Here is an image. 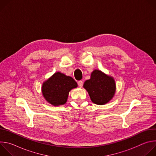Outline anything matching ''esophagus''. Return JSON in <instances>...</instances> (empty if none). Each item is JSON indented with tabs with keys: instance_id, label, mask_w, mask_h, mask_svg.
<instances>
[{
	"instance_id": "obj_1",
	"label": "esophagus",
	"mask_w": 156,
	"mask_h": 156,
	"mask_svg": "<svg viewBox=\"0 0 156 156\" xmlns=\"http://www.w3.org/2000/svg\"><path fill=\"white\" fill-rule=\"evenodd\" d=\"M78 86H79L80 87H81L83 86V82L82 81H79L78 82Z\"/></svg>"
}]
</instances>
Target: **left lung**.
Returning <instances> with one entry per match:
<instances>
[{"label":"left lung","mask_w":156,"mask_h":156,"mask_svg":"<svg viewBox=\"0 0 156 156\" xmlns=\"http://www.w3.org/2000/svg\"><path fill=\"white\" fill-rule=\"evenodd\" d=\"M83 87L92 102L98 105L108 103L113 98L116 90L114 78L99 70H94L91 73V78L84 82Z\"/></svg>","instance_id":"1"}]
</instances>
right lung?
I'll return each instance as SVG.
<instances>
[{
	"label": "right lung",
	"mask_w": 156,
	"mask_h": 156,
	"mask_svg": "<svg viewBox=\"0 0 156 156\" xmlns=\"http://www.w3.org/2000/svg\"><path fill=\"white\" fill-rule=\"evenodd\" d=\"M77 86V83L71 76L57 72L43 83L42 93L47 102L58 106L66 103L69 92Z\"/></svg>",
	"instance_id": "right-lung-1"
}]
</instances>
